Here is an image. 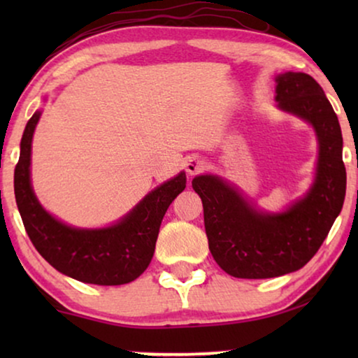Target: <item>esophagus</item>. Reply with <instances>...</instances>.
Here are the masks:
<instances>
[{
  "label": "esophagus",
  "instance_id": "34e87169",
  "mask_svg": "<svg viewBox=\"0 0 358 358\" xmlns=\"http://www.w3.org/2000/svg\"><path fill=\"white\" fill-rule=\"evenodd\" d=\"M203 168H205V161L202 158H199V156H192V158H189L187 163H185V169H187V173L190 176L199 174L200 171H203Z\"/></svg>",
  "mask_w": 358,
  "mask_h": 358
}]
</instances>
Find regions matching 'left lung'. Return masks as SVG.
<instances>
[{"label":"left lung","mask_w":358,"mask_h":358,"mask_svg":"<svg viewBox=\"0 0 358 358\" xmlns=\"http://www.w3.org/2000/svg\"><path fill=\"white\" fill-rule=\"evenodd\" d=\"M275 81L278 107L310 122L320 140L316 180L305 199L285 213L267 215L220 178L192 180L203 203L210 252L238 278H271L301 268L321 248L345 199L341 125L324 91L306 73L287 71Z\"/></svg>","instance_id":"1"}]
</instances>
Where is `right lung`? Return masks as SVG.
I'll list each match as a JSON object with an SVG mask.
<instances>
[{
	"label": "right lung",
	"mask_w": 358,
	"mask_h": 358,
	"mask_svg": "<svg viewBox=\"0 0 358 358\" xmlns=\"http://www.w3.org/2000/svg\"><path fill=\"white\" fill-rule=\"evenodd\" d=\"M38 119L41 112H36L27 122L14 169V195L32 244L52 267L80 282L122 285L138 278L153 257L166 210L185 189V174L180 173L150 192L114 227H66L42 208L31 187V146Z\"/></svg>",
	"instance_id": "add662e5"
}]
</instances>
